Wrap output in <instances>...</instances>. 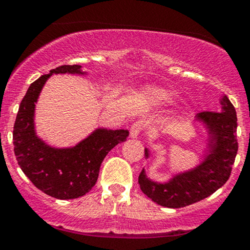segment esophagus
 <instances>
[{
	"mask_svg": "<svg viewBox=\"0 0 250 250\" xmlns=\"http://www.w3.org/2000/svg\"><path fill=\"white\" fill-rule=\"evenodd\" d=\"M143 129H145V125H143V123L141 121L134 122L130 128V137H133V139H137V137L141 135Z\"/></svg>",
	"mask_w": 250,
	"mask_h": 250,
	"instance_id": "1",
	"label": "esophagus"
}]
</instances>
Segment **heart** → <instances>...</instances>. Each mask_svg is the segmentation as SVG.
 I'll use <instances>...</instances> for the list:
<instances>
[{
  "label": "heart",
  "instance_id": "obj_1",
  "mask_svg": "<svg viewBox=\"0 0 250 250\" xmlns=\"http://www.w3.org/2000/svg\"><path fill=\"white\" fill-rule=\"evenodd\" d=\"M155 100H157L159 102H170L171 101V95L165 90H156L154 93Z\"/></svg>",
  "mask_w": 250,
  "mask_h": 250
}]
</instances>
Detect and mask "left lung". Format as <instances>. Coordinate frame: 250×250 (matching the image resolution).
I'll return each mask as SVG.
<instances>
[{"instance_id": "left-lung-1", "label": "left lung", "mask_w": 250, "mask_h": 250, "mask_svg": "<svg viewBox=\"0 0 250 250\" xmlns=\"http://www.w3.org/2000/svg\"><path fill=\"white\" fill-rule=\"evenodd\" d=\"M220 111H202L196 120L208 129V153L193 169L174 175L168 182L148 179L145 169L140 173L141 190L157 205L181 208L206 199L222 187L230 176L237 154V117L234 105L227 96L221 99ZM145 156L149 150L145 149Z\"/></svg>"}]
</instances>
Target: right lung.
Segmentation results:
<instances>
[{
    "label": "right lung",
    "mask_w": 250,
    "mask_h": 250,
    "mask_svg": "<svg viewBox=\"0 0 250 250\" xmlns=\"http://www.w3.org/2000/svg\"><path fill=\"white\" fill-rule=\"evenodd\" d=\"M53 74L83 75L81 65H61L30 84L20 104L13 140L20 168L43 193L60 200L77 199L95 186L104 157L129 135L125 129L99 128L70 148H54L36 135L35 103Z\"/></svg>",
    "instance_id": "1"
}]
</instances>
